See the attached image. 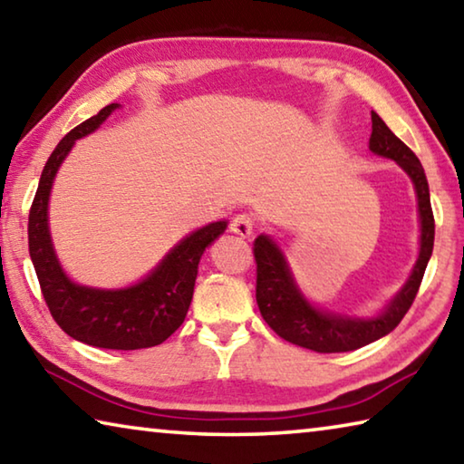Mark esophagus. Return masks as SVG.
<instances>
[{
  "mask_svg": "<svg viewBox=\"0 0 464 464\" xmlns=\"http://www.w3.org/2000/svg\"><path fill=\"white\" fill-rule=\"evenodd\" d=\"M254 225H256L254 217L247 215V213H239V215L233 217L231 231L241 235V237H249V235L254 233Z\"/></svg>",
  "mask_w": 464,
  "mask_h": 464,
  "instance_id": "34e87169",
  "label": "esophagus"
}]
</instances>
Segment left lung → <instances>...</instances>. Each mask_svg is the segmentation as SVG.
<instances>
[{
  "label": "left lung",
  "instance_id": "obj_1",
  "mask_svg": "<svg viewBox=\"0 0 464 464\" xmlns=\"http://www.w3.org/2000/svg\"><path fill=\"white\" fill-rule=\"evenodd\" d=\"M368 147L372 153L397 161L405 169V174L411 178L415 194H418L421 223L420 256L413 266L411 276L381 315L358 319L315 309L295 285L293 274H290L288 264L276 243L268 235H260L254 241V257L257 266L256 301L264 321L282 340L313 352H321V354L362 348V345L391 334L401 324L405 313L413 304L415 295H418L423 272H426L431 249H434V213H431L430 204L428 179L420 160L401 139L392 135L376 112H372V135Z\"/></svg>",
  "mask_w": 464,
  "mask_h": 464
}]
</instances>
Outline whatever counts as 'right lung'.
<instances>
[{"label":"right lung","instance_id":"obj_1","mask_svg":"<svg viewBox=\"0 0 464 464\" xmlns=\"http://www.w3.org/2000/svg\"><path fill=\"white\" fill-rule=\"evenodd\" d=\"M119 104L102 108L54 147L43 169L28 215V249L46 307L57 325L73 340L106 350H140L166 342L184 324L192 303L198 262L210 243L227 229V221L210 223L184 237L160 266L137 285L100 290L67 278L49 233V196L53 179L77 139L96 130Z\"/></svg>","mask_w":464,"mask_h":464}]
</instances>
